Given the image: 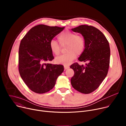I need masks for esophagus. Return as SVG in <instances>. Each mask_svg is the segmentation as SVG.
Wrapping results in <instances>:
<instances>
[{
    "label": "esophagus",
    "mask_w": 126,
    "mask_h": 126,
    "mask_svg": "<svg viewBox=\"0 0 126 126\" xmlns=\"http://www.w3.org/2000/svg\"><path fill=\"white\" fill-rule=\"evenodd\" d=\"M69 66H64V70H67V69H69Z\"/></svg>",
    "instance_id": "obj_1"
}]
</instances>
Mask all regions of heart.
Masks as SVG:
<instances>
[{"instance_id": "obj_1", "label": "heart", "mask_w": 126, "mask_h": 126, "mask_svg": "<svg viewBox=\"0 0 126 126\" xmlns=\"http://www.w3.org/2000/svg\"><path fill=\"white\" fill-rule=\"evenodd\" d=\"M58 39L61 45L67 44L66 52H68L55 59V62L58 64L65 66L70 64L76 58L77 54H80L85 49L86 44L85 39L76 33L68 30L64 31L59 34ZM49 47L53 54L57 55L60 53V46L55 40L50 41Z\"/></svg>"}]
</instances>
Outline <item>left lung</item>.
<instances>
[{"instance_id":"1","label":"left lung","mask_w":126,"mask_h":126,"mask_svg":"<svg viewBox=\"0 0 126 126\" xmlns=\"http://www.w3.org/2000/svg\"><path fill=\"white\" fill-rule=\"evenodd\" d=\"M71 30L81 34L85 40V49L78 60L88 62L85 66L77 63L70 66L74 71L71 85L79 92L91 93L99 87L108 74L110 58L109 42L101 31L92 26L82 25Z\"/></svg>"}]
</instances>
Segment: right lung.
<instances>
[{
    "mask_svg": "<svg viewBox=\"0 0 126 126\" xmlns=\"http://www.w3.org/2000/svg\"><path fill=\"white\" fill-rule=\"evenodd\" d=\"M64 28L38 25L32 27L20 42L19 72L25 84L35 93L43 94L51 90L64 71L63 65L47 62L54 59L50 41Z\"/></svg>",
    "mask_w": 126,
    "mask_h": 126,
    "instance_id": "1",
    "label": "right lung"
}]
</instances>
